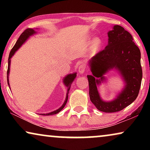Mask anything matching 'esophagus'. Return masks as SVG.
I'll list each match as a JSON object with an SVG mask.
<instances>
[{"label": "esophagus", "instance_id": "34e87169", "mask_svg": "<svg viewBox=\"0 0 150 150\" xmlns=\"http://www.w3.org/2000/svg\"><path fill=\"white\" fill-rule=\"evenodd\" d=\"M86 70V66L84 64H81L79 67V72L80 74H84Z\"/></svg>", "mask_w": 150, "mask_h": 150}]
</instances>
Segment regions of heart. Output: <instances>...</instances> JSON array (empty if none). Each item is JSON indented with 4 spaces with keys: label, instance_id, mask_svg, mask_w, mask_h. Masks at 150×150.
I'll return each instance as SVG.
<instances>
[{
    "label": "heart",
    "instance_id": "1",
    "mask_svg": "<svg viewBox=\"0 0 150 150\" xmlns=\"http://www.w3.org/2000/svg\"><path fill=\"white\" fill-rule=\"evenodd\" d=\"M102 45V41L100 38H95L93 40L91 46V52L92 53H96L99 50Z\"/></svg>",
    "mask_w": 150,
    "mask_h": 150
}]
</instances>
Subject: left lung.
<instances>
[{"label":"left lung","mask_w":150,"mask_h":150,"mask_svg":"<svg viewBox=\"0 0 150 150\" xmlns=\"http://www.w3.org/2000/svg\"><path fill=\"white\" fill-rule=\"evenodd\" d=\"M108 43L105 49L97 53L89 62L92 73L87 75L90 100L97 109L105 112L120 111L136 100L140 90L143 72L141 52L130 33L120 25L108 32ZM116 69L122 76L125 87L115 99L103 101L97 86L105 80L103 75Z\"/></svg>","instance_id":"1"}]
</instances>
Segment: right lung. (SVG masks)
<instances>
[{
    "label": "right lung",
    "mask_w": 150,
    "mask_h": 150,
    "mask_svg": "<svg viewBox=\"0 0 150 150\" xmlns=\"http://www.w3.org/2000/svg\"><path fill=\"white\" fill-rule=\"evenodd\" d=\"M35 33H36L35 30L34 29H33V28H27V29H26L21 34V35L20 36L19 38H18V41L16 42V44L14 45L13 48L11 49V52H10V53H9V59H8V69H7V83L9 86V71H10V63H11V58L12 57V56L15 54V52H16V51H17L18 49L20 48V46H21L22 45L26 42V40H27V39L29 38L30 36H31L33 34H35ZM76 76V73H73V74H67L66 76L63 79V83H64L65 87H67L68 89H67V93L66 94L65 100L64 103L63 104V105L56 110H54V111H52V112H48V113L40 114L41 115H52L57 114V113H58V112H60L61 110L65 107V104H66L67 102V99H68V93H69V89H70V86L71 85V83H72V82L74 81V80L75 79Z\"/></svg>",
    "instance_id": "obj_1"
}]
</instances>
